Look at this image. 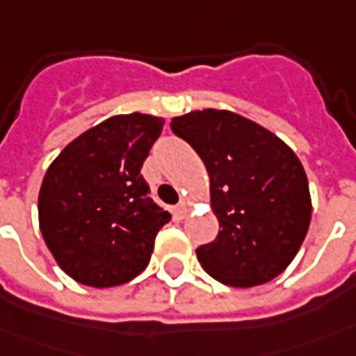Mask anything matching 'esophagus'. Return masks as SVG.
I'll list each match as a JSON object with an SVG mask.
<instances>
[{
	"instance_id": "obj_1",
	"label": "esophagus",
	"mask_w": 356,
	"mask_h": 356,
	"mask_svg": "<svg viewBox=\"0 0 356 356\" xmlns=\"http://www.w3.org/2000/svg\"><path fill=\"white\" fill-rule=\"evenodd\" d=\"M188 209H190V203L188 202H180L178 205H176V215L178 217H186V213H188Z\"/></svg>"
}]
</instances>
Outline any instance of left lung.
<instances>
[{
  "label": "left lung",
  "instance_id": "8db88e82",
  "mask_svg": "<svg viewBox=\"0 0 356 356\" xmlns=\"http://www.w3.org/2000/svg\"><path fill=\"white\" fill-rule=\"evenodd\" d=\"M170 129L209 172L220 230L195 250L203 269L230 286H256L283 273L312 215L298 156L266 127L227 110L172 118Z\"/></svg>",
  "mask_w": 356,
  "mask_h": 356
}]
</instances>
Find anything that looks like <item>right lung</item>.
Wrapping results in <instances>:
<instances>
[{"instance_id":"obj_1","label":"right lung","mask_w":356,"mask_h":356,"mask_svg":"<svg viewBox=\"0 0 356 356\" xmlns=\"http://www.w3.org/2000/svg\"><path fill=\"white\" fill-rule=\"evenodd\" d=\"M163 126V118L139 112L108 118L50 164L38 195L40 232L71 279L104 289L147 267L170 220L141 174Z\"/></svg>"}]
</instances>
